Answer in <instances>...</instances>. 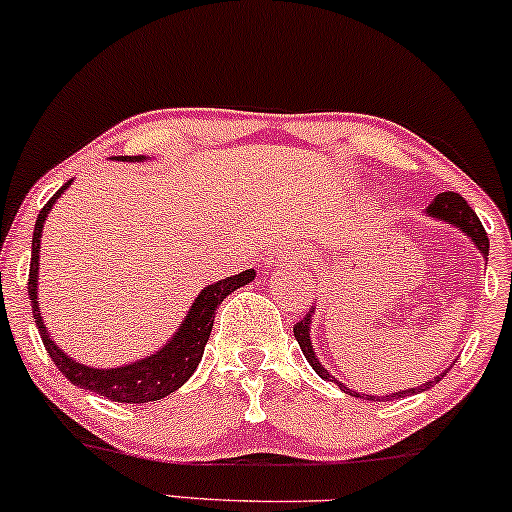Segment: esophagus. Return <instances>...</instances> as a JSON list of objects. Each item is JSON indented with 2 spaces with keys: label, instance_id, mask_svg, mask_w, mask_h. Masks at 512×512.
<instances>
[{
  "label": "esophagus",
  "instance_id": "obj_1",
  "mask_svg": "<svg viewBox=\"0 0 512 512\" xmlns=\"http://www.w3.org/2000/svg\"><path fill=\"white\" fill-rule=\"evenodd\" d=\"M293 262H307V260H304V255H302V252H297V255H293Z\"/></svg>",
  "mask_w": 512,
  "mask_h": 512
}]
</instances>
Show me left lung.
<instances>
[{"label": "left lung", "instance_id": "8db88e82", "mask_svg": "<svg viewBox=\"0 0 512 512\" xmlns=\"http://www.w3.org/2000/svg\"><path fill=\"white\" fill-rule=\"evenodd\" d=\"M428 212H430L432 217H439V219H444V222H449V224L458 226V229H463L465 234H468V236L472 238V243H475L477 248L482 250V255L487 257V252H489L487 231H484L480 217H477L475 210H472L470 205L465 203L463 196H458V193H454V191L437 193L435 200H432V203H430ZM312 312H314V309H309L307 316H304V319H300V321L295 323L293 333H295V340L300 342V349H302L304 359H307L309 364H312V368H314L316 373L321 375V378L328 380V378H331V375H328L326 368H323V366L319 364V361H316L314 349H312V340H309V323H312ZM442 378H444V373L439 375V378L430 380V383H425V385H420V387H413V390L397 392V394H392V397L399 399V397H409V394L430 390V387H435ZM338 385H340V383H338ZM340 387H342V385H340ZM349 394H354V397H361L359 392H352V390H349ZM366 399H373V401H378V399H390V394H387V397H368V394H366Z\"/></svg>", "mask_w": 512, "mask_h": 512}]
</instances>
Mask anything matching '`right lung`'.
<instances>
[{
	"label": "right lung",
	"instance_id": "obj_1",
	"mask_svg": "<svg viewBox=\"0 0 512 512\" xmlns=\"http://www.w3.org/2000/svg\"><path fill=\"white\" fill-rule=\"evenodd\" d=\"M118 160H144L141 155H120ZM70 181L58 189L54 196L47 200V205L40 210L35 222V231H32V257H30V274H28V295L32 300V316H35L37 328H40L42 342L47 347L49 357L58 366L70 383L82 387V390L96 392L101 397L120 401V404H144V401L163 399L167 394L177 390L191 378L196 366L203 359L205 342L210 338L212 323H215V312L222 304V300L229 293H234L236 288L248 286L255 278V269H245L241 274L224 278L208 286L196 297L189 316L181 323L179 331L167 345L155 352L153 357L134 361L129 366L111 368V371H103V368H89L84 364H77L66 354L61 352L51 340V335L44 328L42 316H40V304H37V269H40V238H42V226L44 217L49 215L51 205L56 203L58 196L68 189Z\"/></svg>",
	"mask_w": 512,
	"mask_h": 512
}]
</instances>
